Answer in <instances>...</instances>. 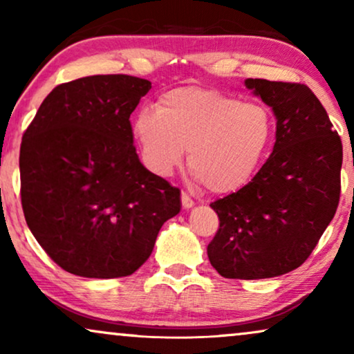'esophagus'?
Masks as SVG:
<instances>
[{"label":"esophagus","instance_id":"1","mask_svg":"<svg viewBox=\"0 0 354 354\" xmlns=\"http://www.w3.org/2000/svg\"><path fill=\"white\" fill-rule=\"evenodd\" d=\"M182 206L185 207V209H190V207L195 206V201H193L185 192H182Z\"/></svg>","mask_w":354,"mask_h":354}]
</instances>
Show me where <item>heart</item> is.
<instances>
[{"mask_svg":"<svg viewBox=\"0 0 354 354\" xmlns=\"http://www.w3.org/2000/svg\"><path fill=\"white\" fill-rule=\"evenodd\" d=\"M133 133L145 162L156 176H171L188 149V166L198 180L225 195L245 187L263 164L272 142L274 119L261 103L183 86L161 95L156 111H142Z\"/></svg>","mask_w":354,"mask_h":354,"instance_id":"b5f03b06","label":"heart"}]
</instances>
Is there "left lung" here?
<instances>
[{"label":"left lung","instance_id":"obj_1","mask_svg":"<svg viewBox=\"0 0 354 354\" xmlns=\"http://www.w3.org/2000/svg\"><path fill=\"white\" fill-rule=\"evenodd\" d=\"M275 115V143L239 192L211 203L219 230L207 258L225 279H270L301 266L335 216L343 147L316 95L303 84L246 79Z\"/></svg>","mask_w":354,"mask_h":354}]
</instances>
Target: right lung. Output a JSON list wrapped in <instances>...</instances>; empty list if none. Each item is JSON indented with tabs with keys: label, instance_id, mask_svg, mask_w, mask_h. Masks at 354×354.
Masks as SVG:
<instances>
[{
	"label": "right lung",
	"instance_id": "right-lung-1",
	"mask_svg": "<svg viewBox=\"0 0 354 354\" xmlns=\"http://www.w3.org/2000/svg\"><path fill=\"white\" fill-rule=\"evenodd\" d=\"M151 82L90 75L57 85L22 137L21 198L27 225L48 256L86 279L133 274L180 190L140 162L130 114Z\"/></svg>",
	"mask_w": 354,
	"mask_h": 354
}]
</instances>
